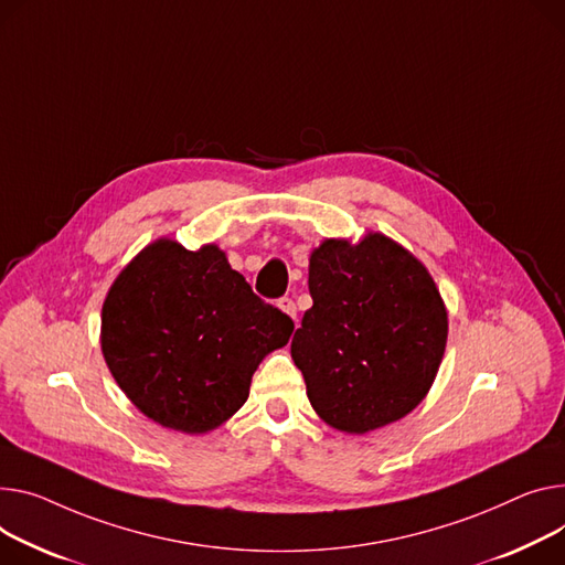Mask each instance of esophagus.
Here are the masks:
<instances>
[{
	"mask_svg": "<svg viewBox=\"0 0 565 565\" xmlns=\"http://www.w3.org/2000/svg\"><path fill=\"white\" fill-rule=\"evenodd\" d=\"M277 307L286 313V316H290L292 320H297V307H295V302L290 297H281V299H277Z\"/></svg>",
	"mask_w": 565,
	"mask_h": 565,
	"instance_id": "34e87169",
	"label": "esophagus"
}]
</instances>
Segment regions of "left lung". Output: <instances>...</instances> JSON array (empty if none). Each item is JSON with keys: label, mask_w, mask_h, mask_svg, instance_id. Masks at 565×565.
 <instances>
[{"label": "left lung", "mask_w": 565, "mask_h": 565, "mask_svg": "<svg viewBox=\"0 0 565 565\" xmlns=\"http://www.w3.org/2000/svg\"><path fill=\"white\" fill-rule=\"evenodd\" d=\"M309 290L290 354L318 416L367 434L416 408L447 343V311L423 263L384 234L327 238L311 252Z\"/></svg>", "instance_id": "left-lung-1"}]
</instances>
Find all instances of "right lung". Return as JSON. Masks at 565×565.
Instances as JSON below:
<instances>
[{
  "mask_svg": "<svg viewBox=\"0 0 565 565\" xmlns=\"http://www.w3.org/2000/svg\"><path fill=\"white\" fill-rule=\"evenodd\" d=\"M292 320L254 295L215 245H147L102 307V352L113 380L149 420L206 434L249 395L252 374L288 343Z\"/></svg>",
  "mask_w": 565,
  "mask_h": 565,
  "instance_id": "obj_1",
  "label": "right lung"
}]
</instances>
